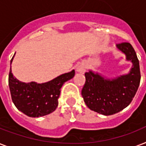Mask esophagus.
Returning <instances> with one entry per match:
<instances>
[{"label": "esophagus", "instance_id": "1", "mask_svg": "<svg viewBox=\"0 0 146 146\" xmlns=\"http://www.w3.org/2000/svg\"><path fill=\"white\" fill-rule=\"evenodd\" d=\"M76 71L79 72V73H84L85 71H86V66H85V65L78 66L77 68H76Z\"/></svg>", "mask_w": 146, "mask_h": 146}]
</instances>
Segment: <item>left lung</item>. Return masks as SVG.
<instances>
[{
	"label": "left lung",
	"mask_w": 146,
	"mask_h": 146,
	"mask_svg": "<svg viewBox=\"0 0 146 146\" xmlns=\"http://www.w3.org/2000/svg\"><path fill=\"white\" fill-rule=\"evenodd\" d=\"M125 54L127 60L133 63L129 73L106 79L92 70L85 73L86 82L82 96L87 107L103 115H112L127 108L136 95L140 83L139 62L136 51L129 42L117 44Z\"/></svg>",
	"instance_id": "8db88e82"
}]
</instances>
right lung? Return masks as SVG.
<instances>
[{
    "label": "right lung",
    "instance_id": "obj_1",
    "mask_svg": "<svg viewBox=\"0 0 146 146\" xmlns=\"http://www.w3.org/2000/svg\"><path fill=\"white\" fill-rule=\"evenodd\" d=\"M74 75L75 70H73L48 82L26 83L14 77L10 68L8 81L13 102L19 111L30 117H39L49 114L54 111L58 105L62 86Z\"/></svg>",
    "mask_w": 146,
    "mask_h": 146
}]
</instances>
